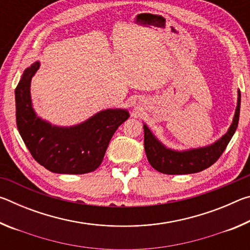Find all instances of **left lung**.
Returning <instances> with one entry per match:
<instances>
[{"label": "left lung", "mask_w": 250, "mask_h": 250, "mask_svg": "<svg viewBox=\"0 0 250 250\" xmlns=\"http://www.w3.org/2000/svg\"><path fill=\"white\" fill-rule=\"evenodd\" d=\"M240 110V91L238 90V101L234 120L227 133L214 145L196 150L177 152L168 150L156 140L149 128L145 125V150L146 158L152 167L164 174H189L205 170L214 164L225 151L230 139L238 125Z\"/></svg>", "instance_id": "8db88e82"}]
</instances>
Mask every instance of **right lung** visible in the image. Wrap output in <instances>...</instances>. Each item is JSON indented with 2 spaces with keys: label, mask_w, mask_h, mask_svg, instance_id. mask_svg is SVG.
Segmentation results:
<instances>
[{
  "label": "right lung",
  "mask_w": 250,
  "mask_h": 250,
  "mask_svg": "<svg viewBox=\"0 0 250 250\" xmlns=\"http://www.w3.org/2000/svg\"><path fill=\"white\" fill-rule=\"evenodd\" d=\"M34 62L15 88L16 125L28 151L41 166L62 174H84L103 162L113 133L129 118L121 109H108L71 128L52 126L37 118L32 108L29 86L39 69Z\"/></svg>",
  "instance_id": "add662e5"
}]
</instances>
